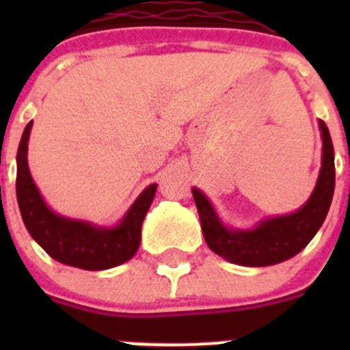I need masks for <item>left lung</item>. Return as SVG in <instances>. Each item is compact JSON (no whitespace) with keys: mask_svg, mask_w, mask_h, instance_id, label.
<instances>
[{"mask_svg":"<svg viewBox=\"0 0 350 350\" xmlns=\"http://www.w3.org/2000/svg\"><path fill=\"white\" fill-rule=\"evenodd\" d=\"M323 137V165L314 193L299 210L287 215L265 219L252 230H231L217 217L208 198L193 187L205 242L221 258L242 267H270L287 261L308 245L323 226L335 193L333 142L324 120H319Z\"/></svg>","mask_w":350,"mask_h":350,"instance_id":"1","label":"left lung"}]
</instances>
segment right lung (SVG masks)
<instances>
[{"instance_id":"obj_1","label":"right lung","mask_w":350,"mask_h":350,"mask_svg":"<svg viewBox=\"0 0 350 350\" xmlns=\"http://www.w3.org/2000/svg\"><path fill=\"white\" fill-rule=\"evenodd\" d=\"M33 120L26 126L17 150V202L29 234L55 261L82 270H108L137 254L142 238V222L156 194L150 184L122 221L113 228H98L91 222L68 219L52 212L43 202L27 166V140Z\"/></svg>"}]
</instances>
